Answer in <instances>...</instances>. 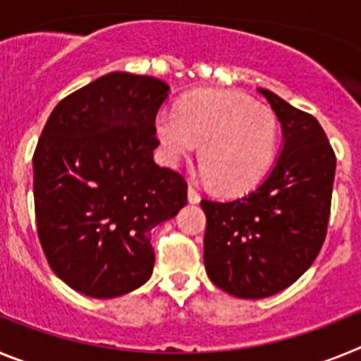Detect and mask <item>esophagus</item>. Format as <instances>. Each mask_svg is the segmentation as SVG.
I'll return each mask as SVG.
<instances>
[{
    "mask_svg": "<svg viewBox=\"0 0 361 361\" xmlns=\"http://www.w3.org/2000/svg\"><path fill=\"white\" fill-rule=\"evenodd\" d=\"M188 200H190L191 204H197L200 200L199 191H197L193 186H188Z\"/></svg>",
    "mask_w": 361,
    "mask_h": 361,
    "instance_id": "1",
    "label": "esophagus"
}]
</instances>
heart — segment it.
Masks as SVG:
<instances>
[{
    "instance_id": "obj_1",
    "label": "heart",
    "mask_w": 361,
    "mask_h": 361,
    "mask_svg": "<svg viewBox=\"0 0 361 361\" xmlns=\"http://www.w3.org/2000/svg\"><path fill=\"white\" fill-rule=\"evenodd\" d=\"M155 135L171 164L200 145L204 178L215 190L235 193L266 177L276 155L279 124L269 108L240 92L204 90L184 99L178 111H159Z\"/></svg>"
}]
</instances>
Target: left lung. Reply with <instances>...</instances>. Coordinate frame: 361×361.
I'll use <instances>...</instances> for the list:
<instances>
[{"label": "left lung", "instance_id": "1", "mask_svg": "<svg viewBox=\"0 0 361 361\" xmlns=\"http://www.w3.org/2000/svg\"><path fill=\"white\" fill-rule=\"evenodd\" d=\"M282 126L269 173L228 202L200 200L206 213L204 266L216 288L238 298H266L309 269L327 233L336 157L320 123L266 88Z\"/></svg>", "mask_w": 361, "mask_h": 361}]
</instances>
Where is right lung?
<instances>
[{
	"instance_id": "add662e5",
	"label": "right lung",
	"mask_w": 361,
	"mask_h": 361,
	"mask_svg": "<svg viewBox=\"0 0 361 361\" xmlns=\"http://www.w3.org/2000/svg\"><path fill=\"white\" fill-rule=\"evenodd\" d=\"M170 86L110 72L54 108L34 152L37 235L50 267L92 298L152 276V229L186 206L188 186L153 161L155 117Z\"/></svg>"
}]
</instances>
